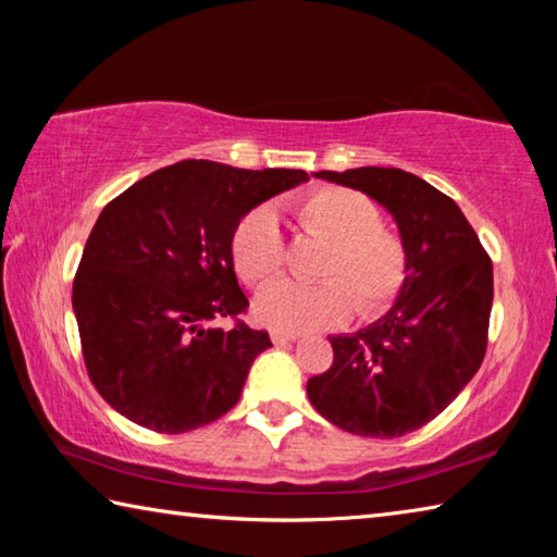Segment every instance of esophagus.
I'll list each match as a JSON object with an SVG mask.
<instances>
[{"label": "esophagus", "mask_w": 557, "mask_h": 557, "mask_svg": "<svg viewBox=\"0 0 557 557\" xmlns=\"http://www.w3.org/2000/svg\"><path fill=\"white\" fill-rule=\"evenodd\" d=\"M270 336H272V344H292L299 338L297 334H287V332H272Z\"/></svg>", "instance_id": "1"}]
</instances>
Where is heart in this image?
Segmentation results:
<instances>
[{"instance_id": "obj_1", "label": "heart", "mask_w": 557, "mask_h": 557, "mask_svg": "<svg viewBox=\"0 0 557 557\" xmlns=\"http://www.w3.org/2000/svg\"><path fill=\"white\" fill-rule=\"evenodd\" d=\"M301 231L329 243L317 285L277 280L252 301L256 322L272 332H317L344 324L358 312L383 314L403 295L410 275L408 245L383 225L381 206L346 186H319L295 203ZM235 272L258 285L275 277L285 262V238L268 206L245 213L231 238Z\"/></svg>"}]
</instances>
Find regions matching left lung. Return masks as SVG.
I'll list each match as a JSON object with an SVG mask.
<instances>
[{"mask_svg":"<svg viewBox=\"0 0 557 557\" xmlns=\"http://www.w3.org/2000/svg\"><path fill=\"white\" fill-rule=\"evenodd\" d=\"M314 176L363 191L393 213L410 275L379 322L329 336L334 363L307 381V395L319 414L351 435H408L435 420L484 361L492 258L459 206L425 178L393 166Z\"/></svg>","mask_w":557,"mask_h":557,"instance_id":"1","label":"left lung"}]
</instances>
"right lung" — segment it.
<instances>
[{"mask_svg": "<svg viewBox=\"0 0 557 557\" xmlns=\"http://www.w3.org/2000/svg\"><path fill=\"white\" fill-rule=\"evenodd\" d=\"M309 182L301 169H235L186 159L112 199L88 235L73 312L92 385L127 420L178 435L240 398L270 344L240 314L235 225L258 203ZM236 319L231 330L210 322Z\"/></svg>", "mask_w": 557, "mask_h": 557, "instance_id": "right-lung-1", "label": "right lung"}]
</instances>
